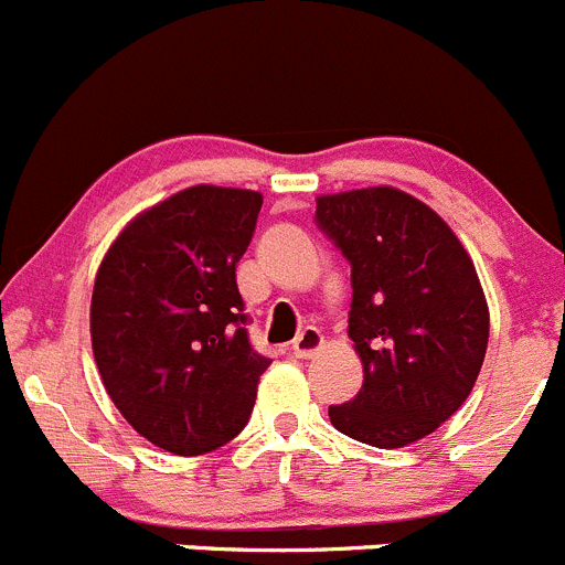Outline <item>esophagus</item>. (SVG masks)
I'll use <instances>...</instances> for the list:
<instances>
[{"mask_svg": "<svg viewBox=\"0 0 565 565\" xmlns=\"http://www.w3.org/2000/svg\"><path fill=\"white\" fill-rule=\"evenodd\" d=\"M322 344H326V339H322V333L317 331V328H303V331L298 333V337H295V342H292V355L295 359H311V355L317 353V350L322 348Z\"/></svg>", "mask_w": 565, "mask_h": 565, "instance_id": "1", "label": "esophagus"}]
</instances>
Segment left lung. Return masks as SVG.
Listing matches in <instances>:
<instances>
[{
    "mask_svg": "<svg viewBox=\"0 0 565 565\" xmlns=\"http://www.w3.org/2000/svg\"><path fill=\"white\" fill-rule=\"evenodd\" d=\"M315 221L350 262L348 333L364 364L359 394L328 408L331 425L381 450L425 439L461 408L486 359L472 259L428 204L394 188L320 195Z\"/></svg>",
    "mask_w": 565,
    "mask_h": 565,
    "instance_id": "obj_1",
    "label": "left lung"
}]
</instances>
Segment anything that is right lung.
<instances>
[{
    "mask_svg": "<svg viewBox=\"0 0 565 565\" xmlns=\"http://www.w3.org/2000/svg\"><path fill=\"white\" fill-rule=\"evenodd\" d=\"M262 195L199 184L137 215L96 273L90 339L115 408L151 445L204 456L248 425L270 359L248 339L237 262Z\"/></svg>",
    "mask_w": 565,
    "mask_h": 565,
    "instance_id": "obj_1",
    "label": "right lung"
}]
</instances>
